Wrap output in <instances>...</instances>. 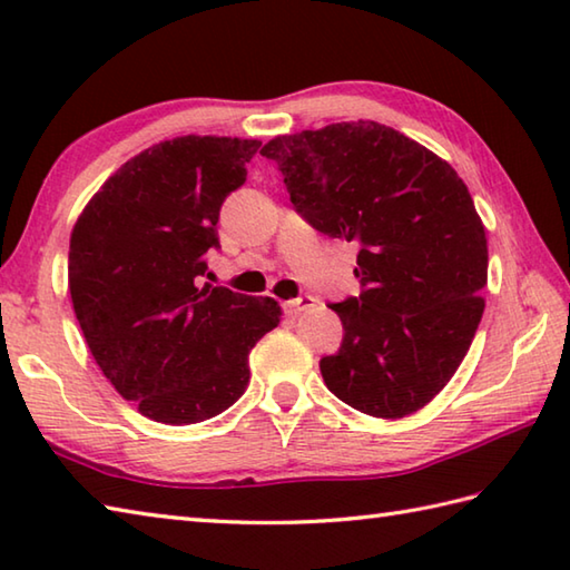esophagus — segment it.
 I'll return each instance as SVG.
<instances>
[{
    "mask_svg": "<svg viewBox=\"0 0 570 570\" xmlns=\"http://www.w3.org/2000/svg\"><path fill=\"white\" fill-rule=\"evenodd\" d=\"M314 304H316V298H314L312 294H302V296L288 298V302H284V312H286V314H292V316H296V314L306 312V308H312Z\"/></svg>",
    "mask_w": 570,
    "mask_h": 570,
    "instance_id": "obj_1",
    "label": "esophagus"
}]
</instances>
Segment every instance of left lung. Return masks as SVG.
Segmentation results:
<instances>
[{
	"label": "left lung",
	"mask_w": 570,
	"mask_h": 570,
	"mask_svg": "<svg viewBox=\"0 0 570 570\" xmlns=\"http://www.w3.org/2000/svg\"><path fill=\"white\" fill-rule=\"evenodd\" d=\"M288 200L324 236L360 246V296L330 304L344 340L324 384L372 417H404L445 387L478 332L485 228L468 186L435 153L374 120L268 140Z\"/></svg>",
	"instance_id": "1"
}]
</instances>
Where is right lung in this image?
<instances>
[{"label":"right lung","instance_id":"right-lung-1","mask_svg":"<svg viewBox=\"0 0 570 570\" xmlns=\"http://www.w3.org/2000/svg\"><path fill=\"white\" fill-rule=\"evenodd\" d=\"M262 142H158L105 180L70 238V296L95 362L163 424H196L248 387V354L282 320L272 296L198 286L218 216Z\"/></svg>","mask_w":570,"mask_h":570}]
</instances>
